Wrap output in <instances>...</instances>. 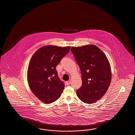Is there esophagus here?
<instances>
[{
	"label": "esophagus",
	"mask_w": 135,
	"mask_h": 135,
	"mask_svg": "<svg viewBox=\"0 0 135 135\" xmlns=\"http://www.w3.org/2000/svg\"><path fill=\"white\" fill-rule=\"evenodd\" d=\"M66 85H70V83H71V82H70V81H67V82H66Z\"/></svg>",
	"instance_id": "1"
}]
</instances>
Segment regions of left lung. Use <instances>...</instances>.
I'll list each match as a JSON object with an SVG mask.
<instances>
[{
    "instance_id": "left-lung-1",
    "label": "left lung",
    "mask_w": 135,
    "mask_h": 135,
    "mask_svg": "<svg viewBox=\"0 0 135 135\" xmlns=\"http://www.w3.org/2000/svg\"><path fill=\"white\" fill-rule=\"evenodd\" d=\"M79 66L82 85L77 90L78 97L85 103L96 102L106 93L111 83L109 62L98 47L88 45L71 48Z\"/></svg>"
}]
</instances>
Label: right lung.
<instances>
[{
    "instance_id": "right-lung-1",
    "label": "right lung",
    "mask_w": 135,
    "mask_h": 135,
    "mask_svg": "<svg viewBox=\"0 0 135 135\" xmlns=\"http://www.w3.org/2000/svg\"><path fill=\"white\" fill-rule=\"evenodd\" d=\"M70 49V46L42 47L35 52L29 62V86L34 95L44 103L55 102L63 92L65 85L58 76L56 67Z\"/></svg>"
}]
</instances>
